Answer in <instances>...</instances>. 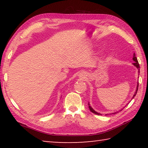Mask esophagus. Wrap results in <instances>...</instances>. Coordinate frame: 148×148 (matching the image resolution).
<instances>
[{
	"instance_id": "1",
	"label": "esophagus",
	"mask_w": 148,
	"mask_h": 148,
	"mask_svg": "<svg viewBox=\"0 0 148 148\" xmlns=\"http://www.w3.org/2000/svg\"><path fill=\"white\" fill-rule=\"evenodd\" d=\"M85 76H86V74H84V72H81V73L79 74V77H81V78H84Z\"/></svg>"
}]
</instances>
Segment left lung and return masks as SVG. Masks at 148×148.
<instances>
[{
  "instance_id": "8db88e82",
  "label": "left lung",
  "mask_w": 148,
  "mask_h": 148,
  "mask_svg": "<svg viewBox=\"0 0 148 148\" xmlns=\"http://www.w3.org/2000/svg\"><path fill=\"white\" fill-rule=\"evenodd\" d=\"M132 59H133V61H134V62L133 63V64L136 67V68L138 69V72H139V73H140V65H139V63H138V60H137V58H136V55H135V53H134V55H133V58H132ZM138 85H137V88H136V92H135V93H134V96H133V97H132V99L134 98V97H135V95H136V94L137 93V91H138ZM89 110H91V112H92V113L93 114H97V115H101V114H99V113H97V112H95V110L92 108L90 106H89ZM116 114V113H115Z\"/></svg>"
}]
</instances>
